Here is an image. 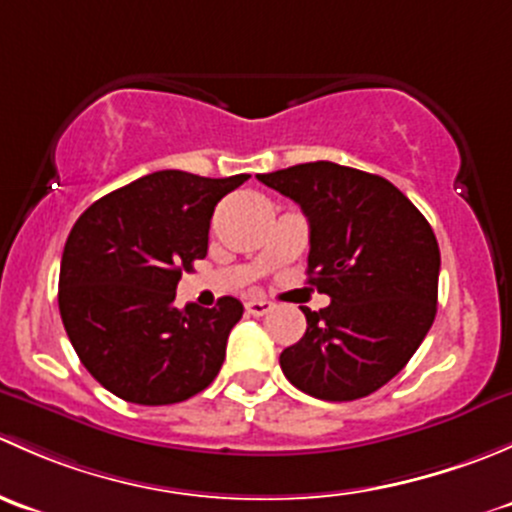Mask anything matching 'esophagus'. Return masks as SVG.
<instances>
[{"label": "esophagus", "mask_w": 512, "mask_h": 512, "mask_svg": "<svg viewBox=\"0 0 512 512\" xmlns=\"http://www.w3.org/2000/svg\"><path fill=\"white\" fill-rule=\"evenodd\" d=\"M272 307H275V304H272L270 299H262V297L245 299V309L247 314H252V317H262V314L272 312Z\"/></svg>", "instance_id": "esophagus-1"}]
</instances>
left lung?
I'll return each instance as SVG.
<instances>
[{
	"label": "left lung",
	"mask_w": 512,
	"mask_h": 512,
	"mask_svg": "<svg viewBox=\"0 0 512 512\" xmlns=\"http://www.w3.org/2000/svg\"><path fill=\"white\" fill-rule=\"evenodd\" d=\"M309 220V285L329 307L280 354L304 394L354 401L394 379L431 329L441 252L418 208L381 175L317 160L257 175Z\"/></svg>",
	"instance_id": "1"
}]
</instances>
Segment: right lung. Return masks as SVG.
<instances>
[{
  "label": "right lung",
  "instance_id": "add662e5",
  "mask_svg": "<svg viewBox=\"0 0 512 512\" xmlns=\"http://www.w3.org/2000/svg\"><path fill=\"white\" fill-rule=\"evenodd\" d=\"M250 175L158 170L96 200L71 227L59 272L66 334L103 389L141 406L213 384L242 304L175 307L180 275L208 255L215 205Z\"/></svg>",
  "mask_w": 512,
  "mask_h": 512
}]
</instances>
